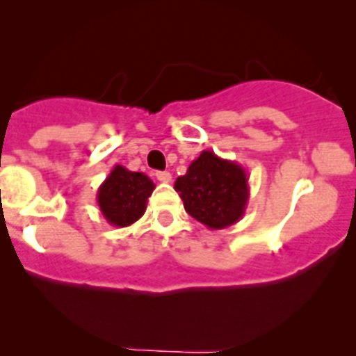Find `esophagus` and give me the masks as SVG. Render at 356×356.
<instances>
[{"label":"esophagus","instance_id":"34e87169","mask_svg":"<svg viewBox=\"0 0 356 356\" xmlns=\"http://www.w3.org/2000/svg\"><path fill=\"white\" fill-rule=\"evenodd\" d=\"M156 178H159V181H162V184H169L172 178V175L169 171H159L156 172Z\"/></svg>","mask_w":356,"mask_h":356}]
</instances>
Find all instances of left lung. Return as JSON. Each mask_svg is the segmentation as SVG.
Returning a JSON list of instances; mask_svg holds the SVG:
<instances>
[{
	"label": "left lung",
	"instance_id": "8db88e82",
	"mask_svg": "<svg viewBox=\"0 0 356 356\" xmlns=\"http://www.w3.org/2000/svg\"><path fill=\"white\" fill-rule=\"evenodd\" d=\"M248 180L246 169L241 163L207 149L193 160L184 176L176 178L175 191L196 221L209 229H222L235 225L246 213Z\"/></svg>",
	"mask_w": 356,
	"mask_h": 356
}]
</instances>
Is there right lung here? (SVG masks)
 Instances as JSON below:
<instances>
[{
	"instance_id": "1",
	"label": "right lung",
	"mask_w": 356,
	"mask_h": 356,
	"mask_svg": "<svg viewBox=\"0 0 356 356\" xmlns=\"http://www.w3.org/2000/svg\"><path fill=\"white\" fill-rule=\"evenodd\" d=\"M153 191L155 184L149 176L115 165L97 188L96 201L108 225L124 228L144 216Z\"/></svg>"
}]
</instances>
